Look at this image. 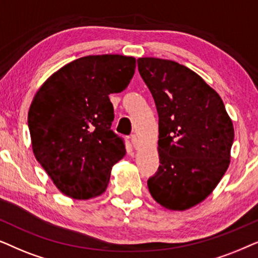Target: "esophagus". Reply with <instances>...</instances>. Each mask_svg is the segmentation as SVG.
I'll return each mask as SVG.
<instances>
[{"label":"esophagus","mask_w":258,"mask_h":258,"mask_svg":"<svg viewBox=\"0 0 258 258\" xmlns=\"http://www.w3.org/2000/svg\"><path fill=\"white\" fill-rule=\"evenodd\" d=\"M131 144H132V146L135 147V149H138L139 143H138V139H137L136 136H132L131 137Z\"/></svg>","instance_id":"esophagus-1"}]
</instances>
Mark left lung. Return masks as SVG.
Here are the masks:
<instances>
[{"label":"left lung","mask_w":258,"mask_h":258,"mask_svg":"<svg viewBox=\"0 0 258 258\" xmlns=\"http://www.w3.org/2000/svg\"><path fill=\"white\" fill-rule=\"evenodd\" d=\"M138 70L159 116L160 165L147 186L164 208L186 210L204 201L228 170L232 121L217 92L190 68L140 57Z\"/></svg>","instance_id":"left-lung-1"}]
</instances>
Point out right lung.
I'll list each match as a JSON object with an SVG mask.
<instances>
[{
    "instance_id": "right-lung-1",
    "label": "right lung",
    "mask_w": 258,
    "mask_h": 258,
    "mask_svg": "<svg viewBox=\"0 0 258 258\" xmlns=\"http://www.w3.org/2000/svg\"><path fill=\"white\" fill-rule=\"evenodd\" d=\"M135 70L132 56L89 55L55 72L34 97L28 112L33 152L68 197L101 195L112 166L125 156L123 139L111 128L108 95L122 92Z\"/></svg>"
}]
</instances>
